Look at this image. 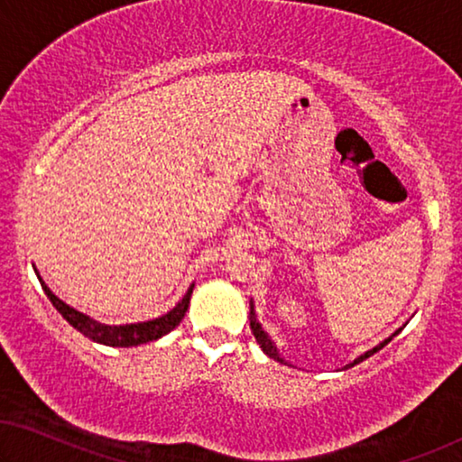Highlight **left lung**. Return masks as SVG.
<instances>
[{
	"label": "left lung",
	"instance_id": "obj_1",
	"mask_svg": "<svg viewBox=\"0 0 462 462\" xmlns=\"http://www.w3.org/2000/svg\"><path fill=\"white\" fill-rule=\"evenodd\" d=\"M249 319H251V332H253V336H254V340H257V344H259V348L261 350H263V353L267 355V356H270V359H273V361H280V363H286L284 361V356H282L280 355V350H278V346H275V344H273V340L270 338V334H267L265 332V329L263 328H261V323H259V319H257V315H254V302L251 300V311H249ZM402 329V328H401ZM401 329H396V332L394 334H392L390 336V338H385L383 342H380V344H377V346H374V348H371V350H367V353H363L361 356H356V359L353 361V363H348L346 365V367H344V369H348V367H355V365H359L361 361H365V359H369V356L371 355H375L377 353V350H382L383 346H385V344H388L392 338H394V336L396 334H401Z\"/></svg>",
	"mask_w": 462,
	"mask_h": 462
}]
</instances>
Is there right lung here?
I'll use <instances>...</instances> for the list:
<instances>
[{
    "label": "right lung",
    "instance_id": "obj_1",
    "mask_svg": "<svg viewBox=\"0 0 462 462\" xmlns=\"http://www.w3.org/2000/svg\"><path fill=\"white\" fill-rule=\"evenodd\" d=\"M34 273H37V278L41 282V286H43L47 299L53 302V307L61 313V318L70 323L74 329H79L82 336H87V338L93 342L106 344V346H122V348L139 346V344L160 340L162 336L170 334L171 329L180 326V321L184 319V315H187V311H189L192 288H195V284H190L187 294L178 300V305L174 309H170L165 315H160V318L149 319V321H139V323H126V326H107V323H101L97 319L88 318V315L77 311L74 307L66 305L64 300L55 297V294L50 291V286L45 284L37 270H34Z\"/></svg>",
    "mask_w": 462,
    "mask_h": 462
}]
</instances>
